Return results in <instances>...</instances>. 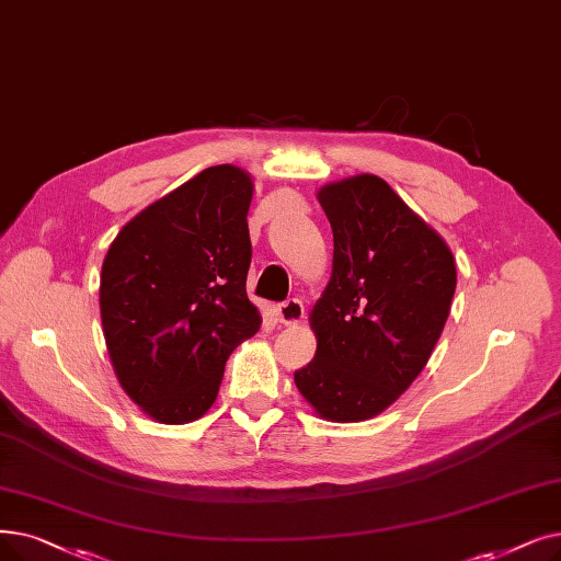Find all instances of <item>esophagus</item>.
<instances>
[{"label":"esophagus","mask_w":561,"mask_h":561,"mask_svg":"<svg viewBox=\"0 0 561 561\" xmlns=\"http://www.w3.org/2000/svg\"><path fill=\"white\" fill-rule=\"evenodd\" d=\"M277 319L284 325H298L305 319V307L298 298H288L286 302L277 305Z\"/></svg>","instance_id":"34e87169"}]
</instances>
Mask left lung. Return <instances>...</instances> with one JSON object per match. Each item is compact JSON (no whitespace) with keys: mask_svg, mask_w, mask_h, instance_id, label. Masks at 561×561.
<instances>
[{"mask_svg":"<svg viewBox=\"0 0 561 561\" xmlns=\"http://www.w3.org/2000/svg\"><path fill=\"white\" fill-rule=\"evenodd\" d=\"M332 275L309 313L316 355L294 374L330 422H364L412 385L447 323L456 263L447 242L374 174L323 185Z\"/></svg>","mask_w":561,"mask_h":561,"instance_id":"left-lung-1","label":"left lung"}]
</instances>
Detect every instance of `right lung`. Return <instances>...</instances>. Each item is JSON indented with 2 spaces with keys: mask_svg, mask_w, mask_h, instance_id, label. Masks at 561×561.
I'll return each instance as SVG.
<instances>
[{
  "mask_svg": "<svg viewBox=\"0 0 561 561\" xmlns=\"http://www.w3.org/2000/svg\"><path fill=\"white\" fill-rule=\"evenodd\" d=\"M252 176L204 169L118 231L101 273V319L124 392L162 424L199 420L261 313L248 298Z\"/></svg>",
  "mask_w": 561,
  "mask_h": 561,
  "instance_id": "right-lung-1",
  "label": "right lung"
}]
</instances>
